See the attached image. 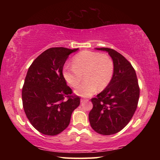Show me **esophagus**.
<instances>
[{"mask_svg":"<svg viewBox=\"0 0 160 160\" xmlns=\"http://www.w3.org/2000/svg\"><path fill=\"white\" fill-rule=\"evenodd\" d=\"M88 101H89V100L84 99V98H81V99H80V102L81 103H83V102H88Z\"/></svg>","mask_w":160,"mask_h":160,"instance_id":"34e87169","label":"esophagus"}]
</instances>
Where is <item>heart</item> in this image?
<instances>
[{
    "instance_id": "obj_1",
    "label": "heart",
    "mask_w": 160,
    "mask_h": 160,
    "mask_svg": "<svg viewBox=\"0 0 160 160\" xmlns=\"http://www.w3.org/2000/svg\"><path fill=\"white\" fill-rule=\"evenodd\" d=\"M73 65H66L62 73L67 82L76 87L84 75L85 81L75 90L78 96L89 97L98 91L102 90L110 83L113 74L114 65L107 54L92 51H82L74 56Z\"/></svg>"
}]
</instances>
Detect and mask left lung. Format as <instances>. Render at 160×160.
Masks as SVG:
<instances>
[{
  "label": "left lung",
  "instance_id": "left-lung-1",
  "mask_svg": "<svg viewBox=\"0 0 160 160\" xmlns=\"http://www.w3.org/2000/svg\"><path fill=\"white\" fill-rule=\"evenodd\" d=\"M96 49L108 53L114 70L106 89L91 99L93 108L89 120L98 133L109 135L120 131L130 122L137 108L140 88L135 69L122 54L105 47Z\"/></svg>",
  "mask_w": 160,
  "mask_h": 160
}]
</instances>
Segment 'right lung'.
Here are the masks:
<instances>
[{
  "instance_id": "add662e5",
  "label": "right lung",
  "mask_w": 160,
  "mask_h": 160,
  "mask_svg": "<svg viewBox=\"0 0 160 160\" xmlns=\"http://www.w3.org/2000/svg\"><path fill=\"white\" fill-rule=\"evenodd\" d=\"M79 49L53 47L45 51L29 67L22 91L23 108L37 131L47 135L60 133L69 126L80 98L71 96L62 74L71 53ZM64 97H68L67 101Z\"/></svg>"
}]
</instances>
